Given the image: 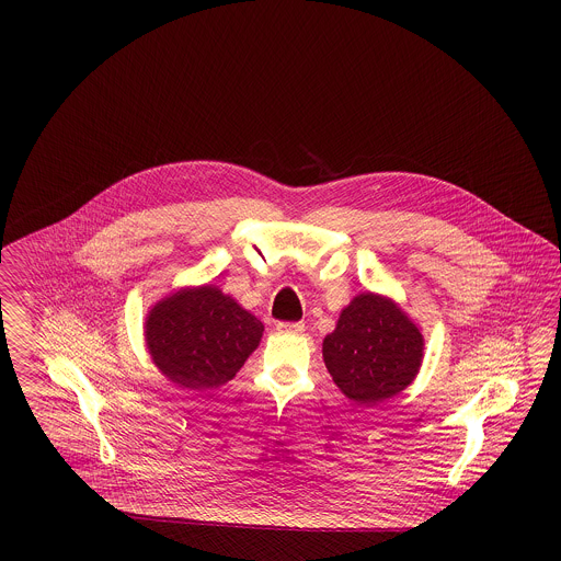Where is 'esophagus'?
Masks as SVG:
<instances>
[{
    "instance_id": "1",
    "label": "esophagus",
    "mask_w": 561,
    "mask_h": 561,
    "mask_svg": "<svg viewBox=\"0 0 561 561\" xmlns=\"http://www.w3.org/2000/svg\"><path fill=\"white\" fill-rule=\"evenodd\" d=\"M275 330L279 334H302L305 332V323L302 321H279L275 325Z\"/></svg>"
}]
</instances>
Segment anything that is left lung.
Listing matches in <instances>:
<instances>
[{
    "label": "left lung",
    "mask_w": 561,
    "mask_h": 561,
    "mask_svg": "<svg viewBox=\"0 0 561 561\" xmlns=\"http://www.w3.org/2000/svg\"><path fill=\"white\" fill-rule=\"evenodd\" d=\"M336 387L359 405L401 393L423 366L425 339L400 305L382 294H357L321 345Z\"/></svg>",
    "instance_id": "1"
}]
</instances>
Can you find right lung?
I'll use <instances>...</instances> for the list:
<instances>
[{
    "label": "right lung",
    "mask_w": 561,
    "mask_h": 561,
    "mask_svg": "<svg viewBox=\"0 0 561 561\" xmlns=\"http://www.w3.org/2000/svg\"><path fill=\"white\" fill-rule=\"evenodd\" d=\"M265 325L218 286L163 296L145 318V345L168 380L188 391L216 389L240 373Z\"/></svg>",
    "instance_id": "obj_1"
}]
</instances>
